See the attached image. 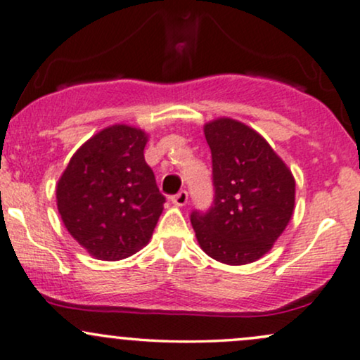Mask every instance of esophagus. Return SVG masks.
Segmentation results:
<instances>
[{
    "label": "esophagus",
    "instance_id": "esophagus-1",
    "mask_svg": "<svg viewBox=\"0 0 360 360\" xmlns=\"http://www.w3.org/2000/svg\"><path fill=\"white\" fill-rule=\"evenodd\" d=\"M172 202L175 203L176 207H185V205H187V202H188V193L185 192V190H181V192H179L176 195H173Z\"/></svg>",
    "mask_w": 360,
    "mask_h": 360
}]
</instances>
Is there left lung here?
I'll return each instance as SVG.
<instances>
[{"instance_id":"1","label":"left lung","mask_w":360,"mask_h":360,"mask_svg":"<svg viewBox=\"0 0 360 360\" xmlns=\"http://www.w3.org/2000/svg\"><path fill=\"white\" fill-rule=\"evenodd\" d=\"M212 150L214 207L193 212L198 245L227 265L264 257L292 219L295 179L269 141L238 120L220 117L203 125Z\"/></svg>"}]
</instances>
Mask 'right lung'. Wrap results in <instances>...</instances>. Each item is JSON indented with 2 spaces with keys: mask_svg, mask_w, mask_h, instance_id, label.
I'll return each instance as SVG.
<instances>
[{
  "mask_svg": "<svg viewBox=\"0 0 360 360\" xmlns=\"http://www.w3.org/2000/svg\"><path fill=\"white\" fill-rule=\"evenodd\" d=\"M148 133L117 123L73 153L56 184V207L66 230L91 257L122 260L152 238L163 212L143 150Z\"/></svg>",
  "mask_w": 360,
  "mask_h": 360,
  "instance_id": "right-lung-1",
  "label": "right lung"
}]
</instances>
